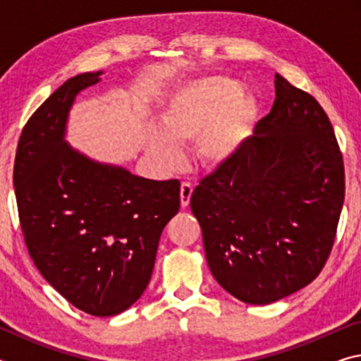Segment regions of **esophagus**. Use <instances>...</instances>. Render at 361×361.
<instances>
[{"label":"esophagus","instance_id":"esophagus-1","mask_svg":"<svg viewBox=\"0 0 361 361\" xmlns=\"http://www.w3.org/2000/svg\"><path fill=\"white\" fill-rule=\"evenodd\" d=\"M192 185L191 183H181V189H180V197H181V207H188L189 200H191L192 195Z\"/></svg>","mask_w":361,"mask_h":361}]
</instances>
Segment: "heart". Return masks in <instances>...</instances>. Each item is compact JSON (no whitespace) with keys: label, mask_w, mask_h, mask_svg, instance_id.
I'll use <instances>...</instances> for the list:
<instances>
[{"label":"heart","mask_w":361,"mask_h":361,"mask_svg":"<svg viewBox=\"0 0 361 361\" xmlns=\"http://www.w3.org/2000/svg\"><path fill=\"white\" fill-rule=\"evenodd\" d=\"M256 103L240 95V84L229 78L210 76L186 84L167 100L161 121L164 133L152 130L148 149L166 166H173L180 152L175 143L197 142V156L216 169L234 159L252 132Z\"/></svg>","instance_id":"b5f03b06"}]
</instances>
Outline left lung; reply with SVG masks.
<instances>
[{
	"mask_svg": "<svg viewBox=\"0 0 361 361\" xmlns=\"http://www.w3.org/2000/svg\"><path fill=\"white\" fill-rule=\"evenodd\" d=\"M271 113L228 164L200 180L191 210L216 282L271 304L322 272L344 204L342 152L312 95L276 75Z\"/></svg>",
	"mask_w": 361,
	"mask_h": 361,
	"instance_id": "8db88e82",
	"label": "left lung"
}]
</instances>
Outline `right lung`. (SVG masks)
<instances>
[{"label": "right lung", "instance_id": "1", "mask_svg": "<svg viewBox=\"0 0 361 361\" xmlns=\"http://www.w3.org/2000/svg\"><path fill=\"white\" fill-rule=\"evenodd\" d=\"M102 71L66 81L19 138L14 188L30 258L66 301L111 317L143 295L162 229L180 210V181H154L90 161L63 140L68 111Z\"/></svg>", "mask_w": 361, "mask_h": 361}]
</instances>
